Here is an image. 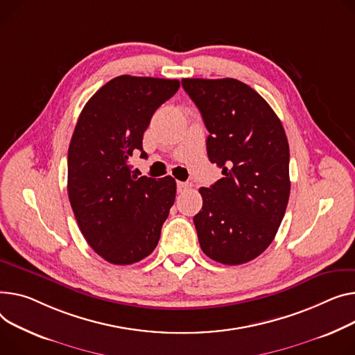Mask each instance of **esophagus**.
Returning <instances> with one entry per match:
<instances>
[{"label": "esophagus", "instance_id": "obj_1", "mask_svg": "<svg viewBox=\"0 0 355 355\" xmlns=\"http://www.w3.org/2000/svg\"><path fill=\"white\" fill-rule=\"evenodd\" d=\"M191 188V184L190 182H182V181H178L177 182V190L178 193H185Z\"/></svg>", "mask_w": 355, "mask_h": 355}]
</instances>
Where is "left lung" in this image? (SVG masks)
Wrapping results in <instances>:
<instances>
[{"label": "left lung", "mask_w": 355, "mask_h": 355, "mask_svg": "<svg viewBox=\"0 0 355 355\" xmlns=\"http://www.w3.org/2000/svg\"><path fill=\"white\" fill-rule=\"evenodd\" d=\"M209 132L207 154L223 178L201 187L202 208L194 217L200 247L225 266H240L264 252L284 218L290 197V147L268 103L234 80L184 78Z\"/></svg>", "instance_id": "1"}]
</instances>
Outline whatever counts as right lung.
<instances>
[{"label":"right lung","instance_id":"add662e5","mask_svg":"<svg viewBox=\"0 0 355 355\" xmlns=\"http://www.w3.org/2000/svg\"><path fill=\"white\" fill-rule=\"evenodd\" d=\"M180 88L178 80L120 76L84 105L68 148V198L89 247L115 266L134 264L158 244L177 184L131 175L135 150L155 110Z\"/></svg>","mask_w":355,"mask_h":355}]
</instances>
